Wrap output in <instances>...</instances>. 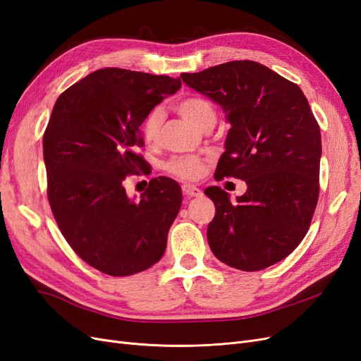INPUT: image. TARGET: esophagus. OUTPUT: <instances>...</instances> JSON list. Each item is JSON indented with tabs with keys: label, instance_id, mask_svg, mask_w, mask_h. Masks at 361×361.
<instances>
[{
	"label": "esophagus",
	"instance_id": "34e87169",
	"mask_svg": "<svg viewBox=\"0 0 361 361\" xmlns=\"http://www.w3.org/2000/svg\"><path fill=\"white\" fill-rule=\"evenodd\" d=\"M182 192H183L185 195H187V197H200V195H202L200 188L195 187V185H190V183L183 185V187H182Z\"/></svg>",
	"mask_w": 361,
	"mask_h": 361
}]
</instances>
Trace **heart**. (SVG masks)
Returning <instances> with one entry per match:
<instances>
[{
    "label": "heart",
    "instance_id": "obj_1",
    "mask_svg": "<svg viewBox=\"0 0 361 361\" xmlns=\"http://www.w3.org/2000/svg\"><path fill=\"white\" fill-rule=\"evenodd\" d=\"M178 111L191 122L194 126L202 129L204 125L215 123V110L209 101L203 99L200 96H188L179 101ZM164 110L159 106L150 110L141 123V134L147 145H157L161 137V128L164 123ZM166 170L180 179H194L199 176L202 170V161L192 155H179L173 157L166 162Z\"/></svg>",
    "mask_w": 361,
    "mask_h": 361
}]
</instances>
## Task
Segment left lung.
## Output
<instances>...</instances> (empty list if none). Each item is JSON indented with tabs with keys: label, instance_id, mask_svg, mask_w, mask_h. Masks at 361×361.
Instances as JSON below:
<instances>
[{
	"label": "left lung",
	"instance_id": "1",
	"mask_svg": "<svg viewBox=\"0 0 361 361\" xmlns=\"http://www.w3.org/2000/svg\"><path fill=\"white\" fill-rule=\"evenodd\" d=\"M180 78L220 105L231 123L215 179L247 183L236 202L220 187L204 190L215 204L212 253L241 271L277 264L300 245L318 203L321 129L307 99L297 84L251 60Z\"/></svg>",
	"mask_w": 361,
	"mask_h": 361
}]
</instances>
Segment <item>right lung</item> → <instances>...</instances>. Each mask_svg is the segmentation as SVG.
<instances>
[{
	"mask_svg": "<svg viewBox=\"0 0 361 361\" xmlns=\"http://www.w3.org/2000/svg\"><path fill=\"white\" fill-rule=\"evenodd\" d=\"M179 78L118 68L99 69L63 92L43 135L48 200L69 245L108 276L155 265L167 247L182 191L154 178L140 202L125 179L149 169L138 154L150 110L180 89Z\"/></svg>",
	"mask_w": 361,
	"mask_h": 361,
	"instance_id": "add662e5",
	"label": "right lung"
}]
</instances>
